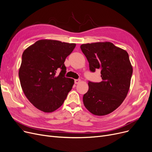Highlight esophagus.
<instances>
[{
  "mask_svg": "<svg viewBox=\"0 0 152 152\" xmlns=\"http://www.w3.org/2000/svg\"><path fill=\"white\" fill-rule=\"evenodd\" d=\"M81 82V80L80 79H75V83L76 84H79V83Z\"/></svg>",
  "mask_w": 152,
  "mask_h": 152,
  "instance_id": "34e87169",
  "label": "esophagus"
}]
</instances>
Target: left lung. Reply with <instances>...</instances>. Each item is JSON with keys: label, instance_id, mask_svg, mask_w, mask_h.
I'll list each match as a JSON object with an SVG mask.
<instances>
[{"label": "left lung", "instance_id": "8db88e82", "mask_svg": "<svg viewBox=\"0 0 152 152\" xmlns=\"http://www.w3.org/2000/svg\"><path fill=\"white\" fill-rule=\"evenodd\" d=\"M80 47L90 70L100 69L102 79L100 83H88L84 105L94 115L110 114L121 105L129 90L133 69L129 55L110 42L87 43Z\"/></svg>", "mask_w": 152, "mask_h": 152}]
</instances>
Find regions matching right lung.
<instances>
[{
  "instance_id": "1",
  "label": "right lung",
  "mask_w": 152,
  "mask_h": 152,
  "mask_svg": "<svg viewBox=\"0 0 152 152\" xmlns=\"http://www.w3.org/2000/svg\"><path fill=\"white\" fill-rule=\"evenodd\" d=\"M76 44L41 39L25 50L19 69L22 90L36 108L51 113L60 108L72 89L74 79L65 77L64 62ZM58 68L62 70L58 75Z\"/></svg>"
}]
</instances>
